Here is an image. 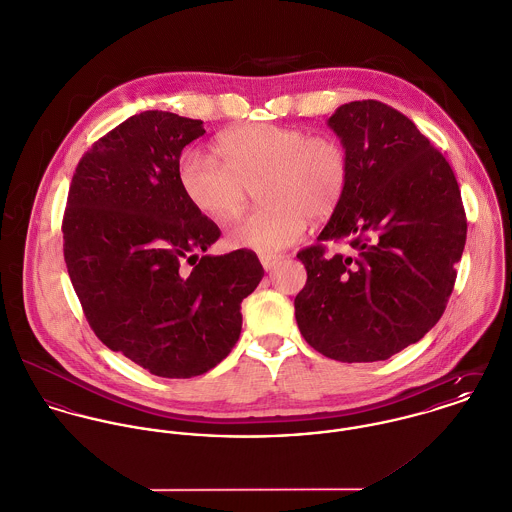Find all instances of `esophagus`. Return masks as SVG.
<instances>
[{"instance_id": "obj_1", "label": "esophagus", "mask_w": 512, "mask_h": 512, "mask_svg": "<svg viewBox=\"0 0 512 512\" xmlns=\"http://www.w3.org/2000/svg\"><path fill=\"white\" fill-rule=\"evenodd\" d=\"M259 261L263 265L265 271H271L279 261H281V255H271V253H261L259 255Z\"/></svg>"}]
</instances>
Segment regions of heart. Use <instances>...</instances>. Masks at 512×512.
Returning <instances> with one entry per match:
<instances>
[{"label":"heart","mask_w":512,"mask_h":512,"mask_svg":"<svg viewBox=\"0 0 512 512\" xmlns=\"http://www.w3.org/2000/svg\"><path fill=\"white\" fill-rule=\"evenodd\" d=\"M218 157L190 147L178 159V184L204 216L231 220L259 186L265 202L229 229L233 247L277 253L296 243L310 220L330 218L349 182V155L332 135L251 123L220 137Z\"/></svg>","instance_id":"heart-1"}]
</instances>
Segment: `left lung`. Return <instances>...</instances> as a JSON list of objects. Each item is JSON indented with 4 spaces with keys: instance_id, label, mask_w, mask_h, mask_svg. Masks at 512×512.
<instances>
[{
    "instance_id": "8db88e82",
    "label": "left lung",
    "mask_w": 512,
    "mask_h": 512,
    "mask_svg": "<svg viewBox=\"0 0 512 512\" xmlns=\"http://www.w3.org/2000/svg\"><path fill=\"white\" fill-rule=\"evenodd\" d=\"M328 125L349 155V182L318 243L296 255L308 273L296 324L330 359L383 361L446 310L467 235L461 194L444 155L395 108L349 102ZM330 240L348 253L328 256Z\"/></svg>"
}]
</instances>
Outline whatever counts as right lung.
I'll use <instances>...</instances> for the list:
<instances>
[{
	"label": "right lung",
	"mask_w": 512,
	"mask_h": 512,
	"mask_svg": "<svg viewBox=\"0 0 512 512\" xmlns=\"http://www.w3.org/2000/svg\"><path fill=\"white\" fill-rule=\"evenodd\" d=\"M200 119L131 115L80 159L62 218L64 261L94 334L157 377L190 379L228 357L241 302L265 271L237 249L206 255L220 228L178 184Z\"/></svg>",
	"instance_id": "1"
}]
</instances>
